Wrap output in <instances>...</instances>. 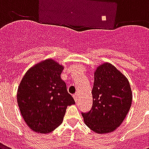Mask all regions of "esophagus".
I'll list each match as a JSON object with an SVG mask.
<instances>
[{
    "label": "esophagus",
    "instance_id": "obj_1",
    "mask_svg": "<svg viewBox=\"0 0 149 149\" xmlns=\"http://www.w3.org/2000/svg\"><path fill=\"white\" fill-rule=\"evenodd\" d=\"M78 97H79V95H78V93H76L74 96H73V98H74V100L76 102H77L78 101Z\"/></svg>",
    "mask_w": 149,
    "mask_h": 149
}]
</instances>
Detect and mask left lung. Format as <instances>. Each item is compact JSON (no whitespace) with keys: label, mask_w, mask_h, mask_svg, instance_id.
<instances>
[{"label":"left lung","mask_w":149,"mask_h":149,"mask_svg":"<svg viewBox=\"0 0 149 149\" xmlns=\"http://www.w3.org/2000/svg\"><path fill=\"white\" fill-rule=\"evenodd\" d=\"M93 106L81 112L85 125L97 133L112 132L121 125L130 109L132 93L128 79L110 63L94 72Z\"/></svg>","instance_id":"obj_1"}]
</instances>
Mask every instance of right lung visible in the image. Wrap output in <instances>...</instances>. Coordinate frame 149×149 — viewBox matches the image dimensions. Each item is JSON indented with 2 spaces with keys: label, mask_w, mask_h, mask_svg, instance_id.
<instances>
[{
  "label": "right lung",
  "mask_w": 149,
  "mask_h": 149,
  "mask_svg": "<svg viewBox=\"0 0 149 149\" xmlns=\"http://www.w3.org/2000/svg\"><path fill=\"white\" fill-rule=\"evenodd\" d=\"M64 66L52 59L37 63L22 78L17 89L21 116L36 132L49 133L63 121L67 107L75 100L61 74Z\"/></svg>",
  "instance_id": "add662e5"
}]
</instances>
